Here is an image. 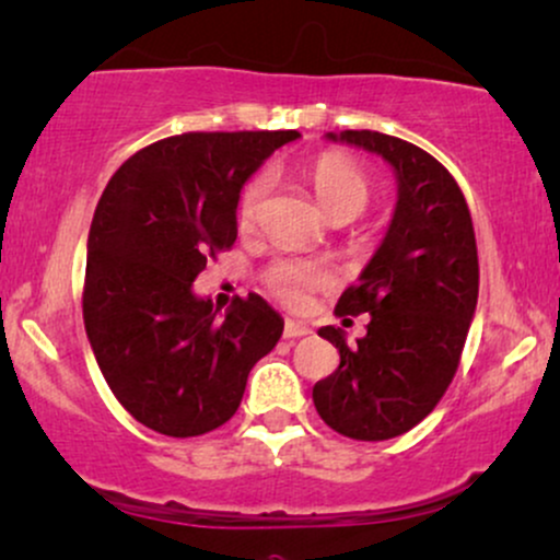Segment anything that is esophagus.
I'll use <instances>...</instances> for the list:
<instances>
[{
  "label": "esophagus",
  "instance_id": "obj_1",
  "mask_svg": "<svg viewBox=\"0 0 560 560\" xmlns=\"http://www.w3.org/2000/svg\"><path fill=\"white\" fill-rule=\"evenodd\" d=\"M313 331L305 326V323L298 320H287L284 323V339H302V336H310Z\"/></svg>",
  "mask_w": 560,
  "mask_h": 560
}]
</instances>
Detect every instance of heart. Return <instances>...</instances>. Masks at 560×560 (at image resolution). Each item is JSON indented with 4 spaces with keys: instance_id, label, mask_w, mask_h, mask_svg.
Segmentation results:
<instances>
[{
    "instance_id": "b5f03b06",
    "label": "heart",
    "mask_w": 560,
    "mask_h": 560,
    "mask_svg": "<svg viewBox=\"0 0 560 560\" xmlns=\"http://www.w3.org/2000/svg\"><path fill=\"white\" fill-rule=\"evenodd\" d=\"M315 198L326 208V213L336 215H360L365 211L370 198H373V182L352 159L339 156V153H326L310 170ZM271 190V177L258 174L250 185L242 190L240 198V226L247 229L258 221L262 200ZM334 281V271L326 260L318 258H279L268 266L266 287L271 289L273 298H279L289 307L305 305L310 292L326 289Z\"/></svg>"
}]
</instances>
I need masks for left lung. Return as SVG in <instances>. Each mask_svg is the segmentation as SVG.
Listing matches in <instances>:
<instances>
[{"mask_svg": "<svg viewBox=\"0 0 560 560\" xmlns=\"http://www.w3.org/2000/svg\"><path fill=\"white\" fill-rule=\"evenodd\" d=\"M326 138L378 153L399 192L386 237L336 305V315L368 313V334L349 347L341 328H320L341 362L315 383L313 401L336 433L388 441L433 412L459 368L480 287L472 215L422 148L373 130Z\"/></svg>", "mask_w": 560, "mask_h": 560, "instance_id": "8db88e82", "label": "left lung"}]
</instances>
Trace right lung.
<instances>
[{"label":"right lung","mask_w":560,"mask_h":560,"mask_svg":"<svg viewBox=\"0 0 560 560\" xmlns=\"http://www.w3.org/2000/svg\"><path fill=\"white\" fill-rule=\"evenodd\" d=\"M298 130L185 132L114 172L88 234L83 320L112 394L145 428L211 433L237 412L247 375L284 318L260 294L224 318L192 292L237 240L240 190Z\"/></svg>","instance_id":"obj_1"}]
</instances>
